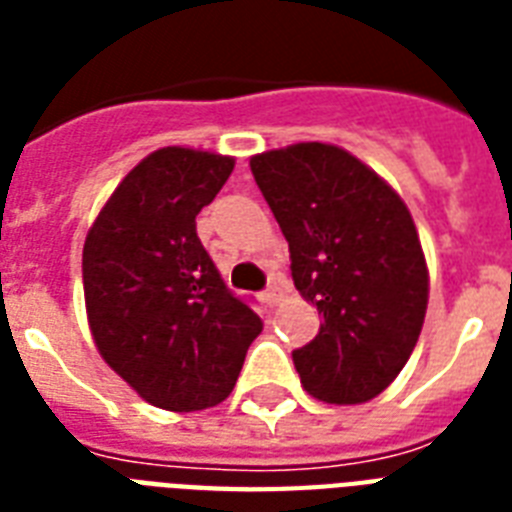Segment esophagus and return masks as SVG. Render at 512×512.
I'll use <instances>...</instances> for the list:
<instances>
[{
	"label": "esophagus",
	"mask_w": 512,
	"mask_h": 512,
	"mask_svg": "<svg viewBox=\"0 0 512 512\" xmlns=\"http://www.w3.org/2000/svg\"><path fill=\"white\" fill-rule=\"evenodd\" d=\"M263 300H265V305H268V308H273V305L279 303V300H281V284H279V281H271V284H268V289L263 292Z\"/></svg>",
	"instance_id": "esophagus-1"
}]
</instances>
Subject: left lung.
<instances>
[{
	"label": "left lung",
	"mask_w": 512,
	"mask_h": 512,
	"mask_svg": "<svg viewBox=\"0 0 512 512\" xmlns=\"http://www.w3.org/2000/svg\"><path fill=\"white\" fill-rule=\"evenodd\" d=\"M281 233L292 279L324 324L292 350L303 388L327 404H364L412 356L428 308V265L409 209L356 156L327 143L249 159Z\"/></svg>",
	"instance_id": "8db88e82"
}]
</instances>
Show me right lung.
I'll return each instance as SVG.
<instances>
[{
    "instance_id": "add662e5",
    "label": "right lung",
    "mask_w": 512,
    "mask_h": 512,
    "mask_svg": "<svg viewBox=\"0 0 512 512\" xmlns=\"http://www.w3.org/2000/svg\"><path fill=\"white\" fill-rule=\"evenodd\" d=\"M231 172V156L159 148L119 183L84 241L92 340L159 409L196 412L225 401L263 332L196 236V215Z\"/></svg>"
}]
</instances>
